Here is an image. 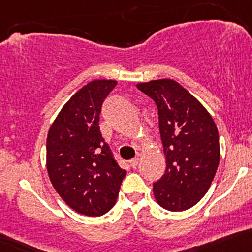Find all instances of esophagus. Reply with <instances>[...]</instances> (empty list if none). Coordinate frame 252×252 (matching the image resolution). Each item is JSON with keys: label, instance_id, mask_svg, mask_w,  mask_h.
<instances>
[{"label": "esophagus", "instance_id": "esophagus-1", "mask_svg": "<svg viewBox=\"0 0 252 252\" xmlns=\"http://www.w3.org/2000/svg\"><path fill=\"white\" fill-rule=\"evenodd\" d=\"M129 164H130V166L132 168H136L137 165H139V158H134V159H131L130 161H129Z\"/></svg>", "mask_w": 252, "mask_h": 252}]
</instances>
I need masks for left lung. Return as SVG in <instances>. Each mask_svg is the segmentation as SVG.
<instances>
[{"label": "left lung", "mask_w": 252, "mask_h": 252, "mask_svg": "<svg viewBox=\"0 0 252 252\" xmlns=\"http://www.w3.org/2000/svg\"><path fill=\"white\" fill-rule=\"evenodd\" d=\"M137 88L156 101L166 157L165 173L153 183L154 197L167 211H187L206 195L218 170L217 126L202 104L173 80H153Z\"/></svg>", "instance_id": "left-lung-1"}]
</instances>
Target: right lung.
<instances>
[{
    "label": "right lung",
    "instance_id": "right-lung-1",
    "mask_svg": "<svg viewBox=\"0 0 252 252\" xmlns=\"http://www.w3.org/2000/svg\"><path fill=\"white\" fill-rule=\"evenodd\" d=\"M117 85L94 80L69 99L46 139V167L55 190L71 209L100 217L115 206L126 170L99 128L104 100Z\"/></svg>",
    "mask_w": 252,
    "mask_h": 252
}]
</instances>
